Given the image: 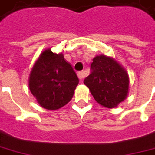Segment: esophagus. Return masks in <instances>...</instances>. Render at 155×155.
Listing matches in <instances>:
<instances>
[{
  "mask_svg": "<svg viewBox=\"0 0 155 155\" xmlns=\"http://www.w3.org/2000/svg\"><path fill=\"white\" fill-rule=\"evenodd\" d=\"M85 76H86V74H85V72L84 71H79V72L78 73V78H79L80 80L84 79L85 78Z\"/></svg>",
  "mask_w": 155,
  "mask_h": 155,
  "instance_id": "1",
  "label": "esophagus"
}]
</instances>
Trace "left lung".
Returning a JSON list of instances; mask_svg holds the SVG:
<instances>
[{
    "label": "left lung",
    "mask_w": 155,
    "mask_h": 155,
    "mask_svg": "<svg viewBox=\"0 0 155 155\" xmlns=\"http://www.w3.org/2000/svg\"><path fill=\"white\" fill-rule=\"evenodd\" d=\"M90 68L91 73L84 83L100 105L114 108L127 97L128 73L114 58L103 54L95 56Z\"/></svg>",
    "instance_id": "obj_1"
}]
</instances>
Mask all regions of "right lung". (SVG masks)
Masks as SVG:
<instances>
[{
    "label": "right lung",
    "mask_w": 155,
    "mask_h": 155,
    "mask_svg": "<svg viewBox=\"0 0 155 155\" xmlns=\"http://www.w3.org/2000/svg\"><path fill=\"white\" fill-rule=\"evenodd\" d=\"M78 81L62 53L57 54L48 48L32 67L29 89L41 107L57 110L71 100Z\"/></svg>",
    "instance_id": "obj_1"
}]
</instances>
